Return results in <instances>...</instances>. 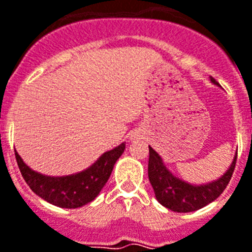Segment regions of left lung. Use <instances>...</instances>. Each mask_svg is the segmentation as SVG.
Listing matches in <instances>:
<instances>
[{"label":"left lung","mask_w":252,"mask_h":252,"mask_svg":"<svg viewBox=\"0 0 252 252\" xmlns=\"http://www.w3.org/2000/svg\"><path fill=\"white\" fill-rule=\"evenodd\" d=\"M211 83L218 86L211 78ZM237 162V153L231 165L226 173L214 181L194 185L184 181L182 178L174 176L164 164V160L152 147H149V162H148V177L155 195L158 202L166 209L176 213H190L202 209L206 205L216 201L220 197L233 176Z\"/></svg>","instance_id":"8db88e82"}]
</instances>
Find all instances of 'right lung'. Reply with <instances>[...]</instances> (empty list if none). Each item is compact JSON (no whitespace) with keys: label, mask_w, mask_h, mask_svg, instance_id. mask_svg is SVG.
Listing matches in <instances>:
<instances>
[{"label":"right lung","mask_w":252,"mask_h":252,"mask_svg":"<svg viewBox=\"0 0 252 252\" xmlns=\"http://www.w3.org/2000/svg\"><path fill=\"white\" fill-rule=\"evenodd\" d=\"M126 149V143L103 153L97 160L82 172L53 177L45 176L29 168L15 152L17 164L22 177L30 189L51 205L64 209H76L84 206L97 197L108 181L113 165Z\"/></svg>","instance_id":"obj_1"}]
</instances>
